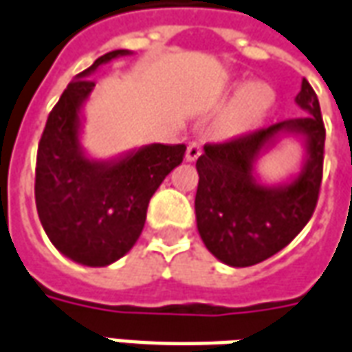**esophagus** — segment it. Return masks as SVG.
<instances>
[{
  "mask_svg": "<svg viewBox=\"0 0 352 352\" xmlns=\"http://www.w3.org/2000/svg\"><path fill=\"white\" fill-rule=\"evenodd\" d=\"M201 153H203V144H201V142H191V144L188 145V151H186V159H188V161H197Z\"/></svg>",
  "mask_w": 352,
  "mask_h": 352,
  "instance_id": "esophagus-1",
  "label": "esophagus"
}]
</instances>
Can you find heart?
Instances as JSON below:
<instances>
[{"mask_svg": "<svg viewBox=\"0 0 352 352\" xmlns=\"http://www.w3.org/2000/svg\"><path fill=\"white\" fill-rule=\"evenodd\" d=\"M272 105V91L263 84H249L241 89L239 98L228 109L218 122L222 135H236L249 130L251 126Z\"/></svg>", "mask_w": 352, "mask_h": 352, "instance_id": "1", "label": "heart"}]
</instances>
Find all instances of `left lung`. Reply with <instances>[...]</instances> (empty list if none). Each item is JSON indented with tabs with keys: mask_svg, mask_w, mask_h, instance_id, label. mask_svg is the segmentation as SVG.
Returning <instances> with one entry per match:
<instances>
[{
	"mask_svg": "<svg viewBox=\"0 0 352 352\" xmlns=\"http://www.w3.org/2000/svg\"><path fill=\"white\" fill-rule=\"evenodd\" d=\"M295 101L307 115L207 144L197 159L195 217L201 239L218 261L230 266H253L282 251L314 214L324 172L326 128L316 91L307 78ZM282 129L307 138L309 161L289 186L270 190L252 180V161Z\"/></svg>",
	"mask_w": 352,
	"mask_h": 352,
	"instance_id": "8db88e82",
	"label": "left lung"
}]
</instances>
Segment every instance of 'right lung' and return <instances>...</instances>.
<instances>
[{
	"mask_svg": "<svg viewBox=\"0 0 352 352\" xmlns=\"http://www.w3.org/2000/svg\"><path fill=\"white\" fill-rule=\"evenodd\" d=\"M124 53H105L70 82L38 144L34 195L40 222L60 253L86 266H107L134 247L153 193L186 155L184 144H155L105 164L80 153L78 111L96 86L89 76Z\"/></svg>",
	"mask_w": 352,
	"mask_h": 352,
	"instance_id": "right-lung-1",
	"label": "right lung"
}]
</instances>
